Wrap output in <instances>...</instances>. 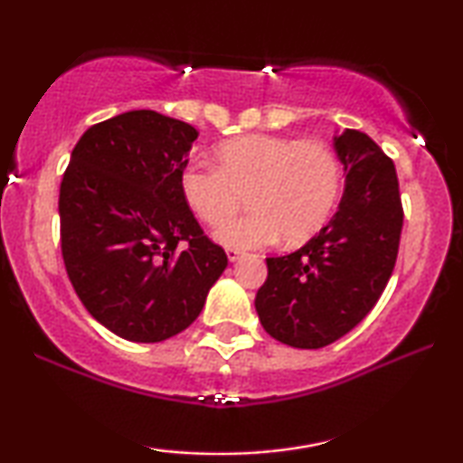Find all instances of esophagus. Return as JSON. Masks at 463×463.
<instances>
[{
	"mask_svg": "<svg viewBox=\"0 0 463 463\" xmlns=\"http://www.w3.org/2000/svg\"><path fill=\"white\" fill-rule=\"evenodd\" d=\"M244 257V252L242 250H238V249H230L227 250V259H230V261L233 263V261H240V259Z\"/></svg>",
	"mask_w": 463,
	"mask_h": 463,
	"instance_id": "34e87169",
	"label": "esophagus"
}]
</instances>
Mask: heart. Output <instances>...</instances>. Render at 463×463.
Segmentation results:
<instances>
[{"mask_svg":"<svg viewBox=\"0 0 463 463\" xmlns=\"http://www.w3.org/2000/svg\"><path fill=\"white\" fill-rule=\"evenodd\" d=\"M214 160L217 168L185 164L179 187L189 211L206 225L223 223L246 198L250 213L214 233L227 249H259L280 236L287 244L306 242L337 204L339 160L322 141L246 135L219 145Z\"/></svg>","mask_w":463,"mask_h":463,"instance_id":"b5f03b06","label":"heart"}]
</instances>
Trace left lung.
Here are the masks:
<instances>
[{
	"instance_id": "8db88e82",
	"label": "left lung",
	"mask_w": 463,
	"mask_h": 463,
	"mask_svg": "<svg viewBox=\"0 0 463 463\" xmlns=\"http://www.w3.org/2000/svg\"><path fill=\"white\" fill-rule=\"evenodd\" d=\"M333 145L345 173L339 211L299 250L265 259L255 297L265 331L301 350L333 344L375 307L401 244L394 162L360 130L345 128Z\"/></svg>"
}]
</instances>
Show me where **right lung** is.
Returning a JSON list of instances; mask_svg holds the SVG:
<instances>
[{"instance_id": "right-lung-1", "label": "right lung", "mask_w": 463, "mask_h": 463, "mask_svg": "<svg viewBox=\"0 0 463 463\" xmlns=\"http://www.w3.org/2000/svg\"><path fill=\"white\" fill-rule=\"evenodd\" d=\"M198 130L151 109L88 128L59 195L61 250L80 301L105 328L157 344L198 318L227 268L181 195Z\"/></svg>"}]
</instances>
